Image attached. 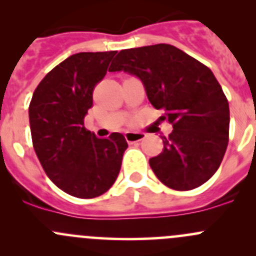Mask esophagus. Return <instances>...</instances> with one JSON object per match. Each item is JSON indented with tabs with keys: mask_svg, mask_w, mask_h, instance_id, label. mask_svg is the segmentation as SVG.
I'll return each mask as SVG.
<instances>
[{
	"mask_svg": "<svg viewBox=\"0 0 256 256\" xmlns=\"http://www.w3.org/2000/svg\"><path fill=\"white\" fill-rule=\"evenodd\" d=\"M125 138L128 142L134 144V142H138V141L144 140V132H126L125 134Z\"/></svg>",
	"mask_w": 256,
	"mask_h": 256,
	"instance_id": "obj_1",
	"label": "esophagus"
}]
</instances>
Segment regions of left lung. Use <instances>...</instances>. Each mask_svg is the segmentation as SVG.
<instances>
[{"mask_svg": "<svg viewBox=\"0 0 256 256\" xmlns=\"http://www.w3.org/2000/svg\"><path fill=\"white\" fill-rule=\"evenodd\" d=\"M126 72L144 82L152 106L162 110L174 130L164 150L150 158L167 187L190 190L219 168L229 141V104L210 69L171 44L124 49L109 72Z\"/></svg>", "mask_w": 256, "mask_h": 256, "instance_id": "obj_1", "label": "left lung"}]
</instances>
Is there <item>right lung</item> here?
Masks as SVG:
<instances>
[{"label":"right lung","mask_w":256,"mask_h":256,"mask_svg":"<svg viewBox=\"0 0 256 256\" xmlns=\"http://www.w3.org/2000/svg\"><path fill=\"white\" fill-rule=\"evenodd\" d=\"M115 54H73L49 72L30 100V135L38 160L49 180L73 197L95 198L106 192L128 148L121 134L99 138L84 128L92 92Z\"/></svg>","instance_id":"1"}]
</instances>
